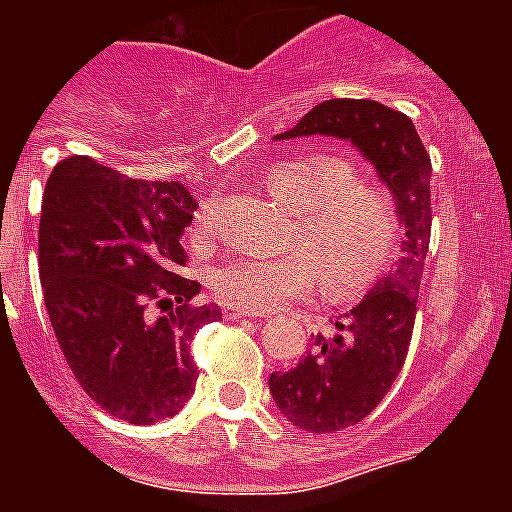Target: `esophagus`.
Masks as SVG:
<instances>
[{"label": "esophagus", "mask_w": 512, "mask_h": 512, "mask_svg": "<svg viewBox=\"0 0 512 512\" xmlns=\"http://www.w3.org/2000/svg\"><path fill=\"white\" fill-rule=\"evenodd\" d=\"M257 313H249V311H239V308H225V319L228 321H247V319H255Z\"/></svg>", "instance_id": "obj_1"}]
</instances>
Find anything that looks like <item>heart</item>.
Masks as SVG:
<instances>
[{
    "mask_svg": "<svg viewBox=\"0 0 512 512\" xmlns=\"http://www.w3.org/2000/svg\"><path fill=\"white\" fill-rule=\"evenodd\" d=\"M273 199L297 215L281 260L231 257L209 273L212 295L228 308L268 311L313 295L353 303L393 268L404 239L396 193L337 154L287 156L265 172ZM196 236L212 231V207L196 212Z\"/></svg>",
    "mask_w": 512,
    "mask_h": 512,
    "instance_id": "heart-1",
    "label": "heart"
}]
</instances>
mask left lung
Here are the masks:
<instances>
[{"label": "left lung", "instance_id": "8db88e82", "mask_svg": "<svg viewBox=\"0 0 512 512\" xmlns=\"http://www.w3.org/2000/svg\"><path fill=\"white\" fill-rule=\"evenodd\" d=\"M335 135L350 140L396 193L406 241L396 268L335 321L337 335H316L295 369L273 372L268 385L292 425L335 433L364 420L393 388L409 353L417 292L430 247V154L412 119L377 100H324L284 138Z\"/></svg>", "mask_w": 512, "mask_h": 512}]
</instances>
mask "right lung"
I'll return each instance as SVG.
<instances>
[{"mask_svg": "<svg viewBox=\"0 0 512 512\" xmlns=\"http://www.w3.org/2000/svg\"><path fill=\"white\" fill-rule=\"evenodd\" d=\"M196 201L180 183H146L90 156L55 164L39 220L44 305L76 382L132 425L172 417L193 396L191 340L223 319L196 305L180 236Z\"/></svg>", "mask_w": 512, "mask_h": 512, "instance_id": "1", "label": "right lung"}]
</instances>
